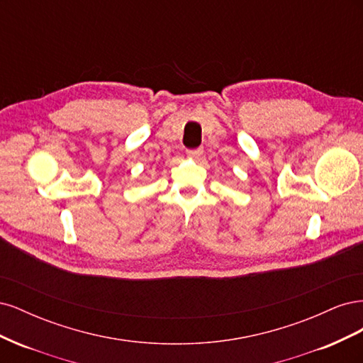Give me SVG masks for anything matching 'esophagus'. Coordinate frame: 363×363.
<instances>
[{
	"instance_id": "esophagus-1",
	"label": "esophagus",
	"mask_w": 363,
	"mask_h": 363,
	"mask_svg": "<svg viewBox=\"0 0 363 363\" xmlns=\"http://www.w3.org/2000/svg\"><path fill=\"white\" fill-rule=\"evenodd\" d=\"M186 155H188V157H191V159H199V157H201V155H203V148L188 150V151H186Z\"/></svg>"
}]
</instances>
